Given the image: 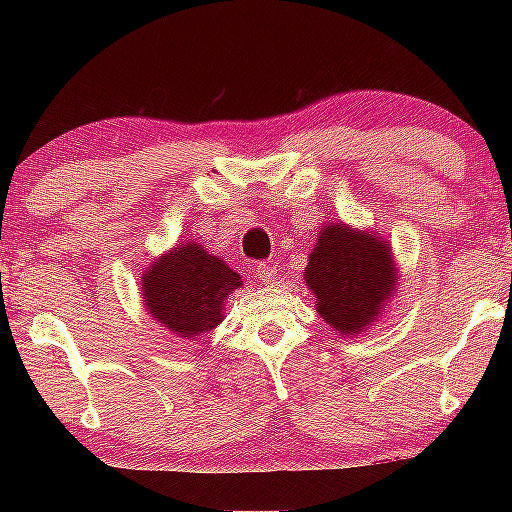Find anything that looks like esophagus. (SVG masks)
Masks as SVG:
<instances>
[{
    "mask_svg": "<svg viewBox=\"0 0 512 512\" xmlns=\"http://www.w3.org/2000/svg\"><path fill=\"white\" fill-rule=\"evenodd\" d=\"M256 275L261 277L265 284H277V279H279V272L272 263H258L256 265Z\"/></svg>",
    "mask_w": 512,
    "mask_h": 512,
    "instance_id": "1",
    "label": "esophagus"
}]
</instances>
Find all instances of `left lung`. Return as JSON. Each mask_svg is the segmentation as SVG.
Masks as SVG:
<instances>
[{"label":"left lung","mask_w":512,"mask_h":512,"mask_svg":"<svg viewBox=\"0 0 512 512\" xmlns=\"http://www.w3.org/2000/svg\"><path fill=\"white\" fill-rule=\"evenodd\" d=\"M401 270L387 237L375 230L326 223L307 256L305 286L319 317L335 333L354 338L384 317L398 293Z\"/></svg>","instance_id":"left-lung-1"}]
</instances>
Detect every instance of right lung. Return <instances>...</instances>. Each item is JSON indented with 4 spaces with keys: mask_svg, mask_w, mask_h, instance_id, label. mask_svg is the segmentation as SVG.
<instances>
[{
    "mask_svg": "<svg viewBox=\"0 0 512 512\" xmlns=\"http://www.w3.org/2000/svg\"><path fill=\"white\" fill-rule=\"evenodd\" d=\"M242 277L200 242L186 240L142 270L146 314L179 340H195L223 321L230 293Z\"/></svg>",
    "mask_w": 512,
    "mask_h": 512,
    "instance_id": "obj_1",
    "label": "right lung"
}]
</instances>
